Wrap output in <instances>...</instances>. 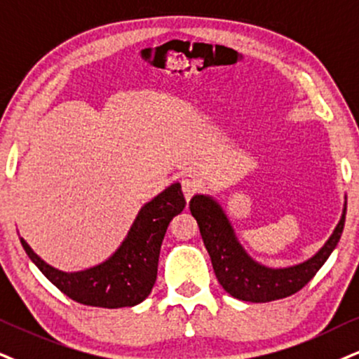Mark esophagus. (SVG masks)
<instances>
[{
    "mask_svg": "<svg viewBox=\"0 0 359 359\" xmlns=\"http://www.w3.org/2000/svg\"><path fill=\"white\" fill-rule=\"evenodd\" d=\"M181 188H183L184 198H187V200H191L194 194L200 191V183L193 178H184L181 180Z\"/></svg>",
    "mask_w": 359,
    "mask_h": 359,
    "instance_id": "esophagus-1",
    "label": "esophagus"
}]
</instances>
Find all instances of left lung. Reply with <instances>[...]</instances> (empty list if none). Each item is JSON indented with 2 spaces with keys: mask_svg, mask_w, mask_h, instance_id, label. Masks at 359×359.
<instances>
[{
  "mask_svg": "<svg viewBox=\"0 0 359 359\" xmlns=\"http://www.w3.org/2000/svg\"><path fill=\"white\" fill-rule=\"evenodd\" d=\"M189 211L198 221L203 243L210 253L219 285L233 298L251 303H268L287 298L306 286L338 245L346 216L344 208L338 226L313 258L296 266L274 269L256 263L246 255L234 236L226 215L210 196H193L189 201Z\"/></svg>",
  "mask_w": 359,
  "mask_h": 359,
  "instance_id": "1",
  "label": "left lung"
}]
</instances>
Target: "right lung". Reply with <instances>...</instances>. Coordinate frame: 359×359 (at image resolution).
I'll return each instance as SVG.
<instances>
[{"label": "right lung", "mask_w": 359, "mask_h": 359, "mask_svg": "<svg viewBox=\"0 0 359 359\" xmlns=\"http://www.w3.org/2000/svg\"><path fill=\"white\" fill-rule=\"evenodd\" d=\"M187 206L181 184L175 183L141 208L126 240L111 258L85 271L65 273L46 264L20 238L26 255L44 276L73 302L98 308L135 306L148 298L158 274L163 238L171 219Z\"/></svg>", "instance_id": "add662e5"}]
</instances>
